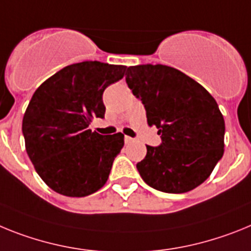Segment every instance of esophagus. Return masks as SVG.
<instances>
[{
  "mask_svg": "<svg viewBox=\"0 0 251 251\" xmlns=\"http://www.w3.org/2000/svg\"><path fill=\"white\" fill-rule=\"evenodd\" d=\"M134 141V139L130 138V136H125V144H131Z\"/></svg>",
  "mask_w": 251,
  "mask_h": 251,
  "instance_id": "34e87169",
  "label": "esophagus"
}]
</instances>
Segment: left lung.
<instances>
[{
    "mask_svg": "<svg viewBox=\"0 0 251 251\" xmlns=\"http://www.w3.org/2000/svg\"><path fill=\"white\" fill-rule=\"evenodd\" d=\"M126 83L143 101L148 125L162 135V145H147V156L136 164L144 182L165 193H186L202 184L225 147V120L215 99L168 65L128 67Z\"/></svg>",
    "mask_w": 251,
    "mask_h": 251,
    "instance_id": "left-lung-1",
    "label": "left lung"
}]
</instances>
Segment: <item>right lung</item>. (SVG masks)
Wrapping results in <instances>:
<instances>
[{
	"label": "right lung",
	"instance_id": "add662e5",
	"mask_svg": "<svg viewBox=\"0 0 251 251\" xmlns=\"http://www.w3.org/2000/svg\"><path fill=\"white\" fill-rule=\"evenodd\" d=\"M125 65L82 62L68 65L41 83L23 119L25 149L47 186L67 197H86L106 184L124 135L88 128L104 116L102 95L120 80Z\"/></svg>",
	"mask_w": 251,
	"mask_h": 251
}]
</instances>
